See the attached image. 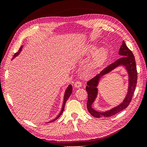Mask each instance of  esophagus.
<instances>
[{
  "label": "esophagus",
  "mask_w": 147,
  "mask_h": 147,
  "mask_svg": "<svg viewBox=\"0 0 147 147\" xmlns=\"http://www.w3.org/2000/svg\"><path fill=\"white\" fill-rule=\"evenodd\" d=\"M82 85V82L78 80V81H77L76 82H75V84H74V86H75V88H80V87H81Z\"/></svg>",
  "instance_id": "esophagus-1"
}]
</instances>
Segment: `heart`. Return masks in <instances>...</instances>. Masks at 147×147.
I'll return each instance as SVG.
<instances>
[{
	"label": "heart",
	"mask_w": 147,
	"mask_h": 147,
	"mask_svg": "<svg viewBox=\"0 0 147 147\" xmlns=\"http://www.w3.org/2000/svg\"><path fill=\"white\" fill-rule=\"evenodd\" d=\"M95 48L94 47L92 46L90 48V51H91ZM107 57V51L104 48H101L96 54L94 58V66H100L104 64Z\"/></svg>",
	"instance_id": "heart-1"
}]
</instances>
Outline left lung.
<instances>
[{"label": "left lung", "mask_w": 147, "mask_h": 147, "mask_svg": "<svg viewBox=\"0 0 147 147\" xmlns=\"http://www.w3.org/2000/svg\"><path fill=\"white\" fill-rule=\"evenodd\" d=\"M119 55L121 57L115 61L113 63L109 65L102 70L100 74L93 77L87 82L86 90L88 92V97L86 104L87 109L90 113L96 118H100L102 117H109L118 113V112L125 109L130 104L134 94L137 80V72L135 57L132 51L126 46L124 41L119 48ZM119 65H124L127 69L129 74V88L128 92L123 102L118 106L105 113H99L93 109L91 105L96 96L97 88H96L100 78L104 74L109 73L112 69Z\"/></svg>", "instance_id": "left-lung-1"}]
</instances>
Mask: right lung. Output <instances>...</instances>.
Wrapping results in <instances>:
<instances>
[{
    "mask_svg": "<svg viewBox=\"0 0 147 147\" xmlns=\"http://www.w3.org/2000/svg\"><path fill=\"white\" fill-rule=\"evenodd\" d=\"M22 48H23V46H21V47L20 48L19 50L18 51V52L16 53L14 55H13V57H12V59H14L16 56H17L18 55H19V53L21 52V50H22ZM72 85H69V86H68V88H67V90H66V91H65V92L64 98V102H63V108H62V110H61V111L60 113L59 114L58 116L56 117L54 119H53L52 121H50V122H48V123H51V122H53V121H55V120H56L57 118H58L61 116V115H62V113H63V111H64V106H65V102H66L67 100L68 99L69 97H70V96L71 95V94H72Z\"/></svg>",
    "mask_w": 147,
    "mask_h": 147,
    "instance_id": "obj_1",
    "label": "right lung"
}]
</instances>
